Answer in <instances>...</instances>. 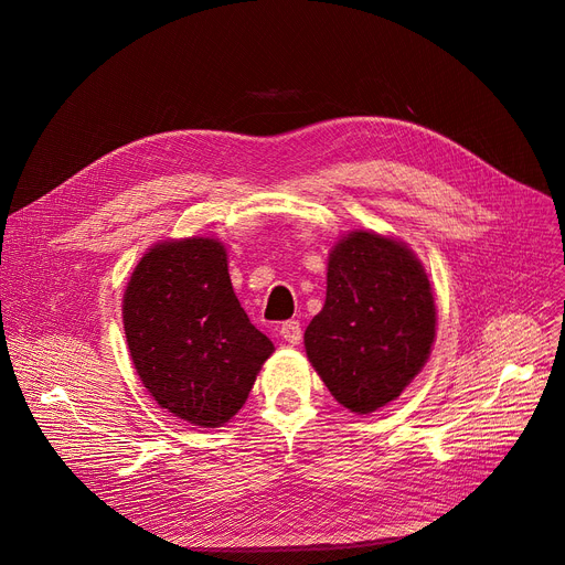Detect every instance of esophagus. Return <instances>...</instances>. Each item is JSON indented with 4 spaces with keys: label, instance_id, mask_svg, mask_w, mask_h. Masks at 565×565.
<instances>
[{
    "label": "esophagus",
    "instance_id": "esophagus-1",
    "mask_svg": "<svg viewBox=\"0 0 565 565\" xmlns=\"http://www.w3.org/2000/svg\"><path fill=\"white\" fill-rule=\"evenodd\" d=\"M279 334H281V339L286 341V343H290V345H298L300 343V339H302V328H300V322L298 320H286L281 328H279Z\"/></svg>",
    "mask_w": 565,
    "mask_h": 565
}]
</instances>
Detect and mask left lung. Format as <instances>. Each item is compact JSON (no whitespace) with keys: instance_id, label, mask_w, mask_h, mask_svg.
<instances>
[{"instance_id":"1","label":"left lung","mask_w":565,"mask_h":565,"mask_svg":"<svg viewBox=\"0 0 565 565\" xmlns=\"http://www.w3.org/2000/svg\"><path fill=\"white\" fill-rule=\"evenodd\" d=\"M437 307L424 263L403 241L366 228L341 235L328 292L305 332L311 366L354 414L396 401L426 366Z\"/></svg>"}]
</instances>
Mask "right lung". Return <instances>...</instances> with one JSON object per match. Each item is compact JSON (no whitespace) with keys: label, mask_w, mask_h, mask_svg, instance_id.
<instances>
[{"label":"right lung","mask_w":565,"mask_h":565,"mask_svg":"<svg viewBox=\"0 0 565 565\" xmlns=\"http://www.w3.org/2000/svg\"><path fill=\"white\" fill-rule=\"evenodd\" d=\"M135 371L153 401L201 428L228 424L275 352L237 302L220 237L194 235L148 249L124 292Z\"/></svg>","instance_id":"1"}]
</instances>
